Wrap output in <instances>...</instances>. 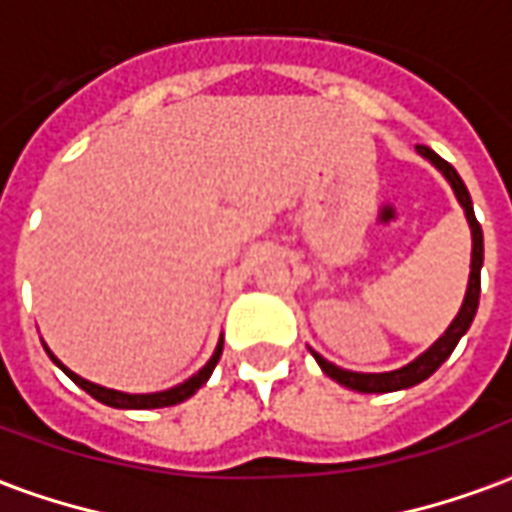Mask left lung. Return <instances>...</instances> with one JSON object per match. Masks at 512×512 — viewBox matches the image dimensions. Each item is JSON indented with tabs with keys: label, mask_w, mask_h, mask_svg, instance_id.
<instances>
[{
	"label": "left lung",
	"mask_w": 512,
	"mask_h": 512,
	"mask_svg": "<svg viewBox=\"0 0 512 512\" xmlns=\"http://www.w3.org/2000/svg\"><path fill=\"white\" fill-rule=\"evenodd\" d=\"M419 156H425L430 164H436L441 169V175L450 180L452 191H455V197L463 205V211H466V219H469V227H472V274H469V290H466V299H463V307L458 312V318L450 323V329L444 332L441 340H436L433 348H428L425 354L414 359L411 365L400 367V370H392V373H351V370H343V367L332 365V362H326L323 356H318L312 351V356L318 359V365L323 367V373L329 378H334L337 384L348 386V389H356V392H397V389H408V386L419 384V381H425L428 376H433L441 365H444V359L455 351V345L461 340L466 329L472 326L474 315H477V304H480V268H483V227L480 222L474 219V208H472V197H469V189H466V183L461 180V175L455 172L452 164H447L444 158L436 156L430 147L417 145Z\"/></svg>",
	"instance_id": "left-lung-1"
}]
</instances>
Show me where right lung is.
<instances>
[{
  "mask_svg": "<svg viewBox=\"0 0 512 512\" xmlns=\"http://www.w3.org/2000/svg\"><path fill=\"white\" fill-rule=\"evenodd\" d=\"M222 345L224 343L219 340V345H216V351H213V356H211V362L202 367L197 376H191L189 381H183L180 386H172V389H167V392H153V395H128V392H115V389H106V386H98V384H93V381H84L82 376H76V373H71L68 367L62 365L60 359L51 354L46 345H43V348L49 351L51 362L60 367L62 373L71 378L73 384L82 386L87 395H93L95 400H101V403H106V406H112V408H164V406H175V403H183L186 397L194 395V392H197V389H200V386L205 384L208 378H211L213 367H216L219 356H222Z\"/></svg>",
  "mask_w": 512,
  "mask_h": 512,
  "instance_id": "add662e5",
  "label": "right lung"
}]
</instances>
